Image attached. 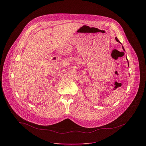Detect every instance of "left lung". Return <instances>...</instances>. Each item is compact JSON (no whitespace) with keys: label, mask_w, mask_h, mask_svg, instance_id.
<instances>
[{"label":"left lung","mask_w":146,"mask_h":146,"mask_svg":"<svg viewBox=\"0 0 146 146\" xmlns=\"http://www.w3.org/2000/svg\"><path fill=\"white\" fill-rule=\"evenodd\" d=\"M115 40H116V41H118V43H120V41H119L118 40V38H117V37H115ZM122 49H123V51H125V50H124V48L123 47V46H122ZM127 60H128V59H127Z\"/></svg>","instance_id":"1"}]
</instances>
